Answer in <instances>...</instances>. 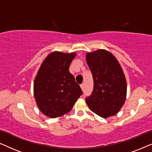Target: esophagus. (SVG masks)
<instances>
[{"label":"esophagus","mask_w":152,"mask_h":152,"mask_svg":"<svg viewBox=\"0 0 152 152\" xmlns=\"http://www.w3.org/2000/svg\"><path fill=\"white\" fill-rule=\"evenodd\" d=\"M80 87H81V88H82V90L83 91V90H84V84H80Z\"/></svg>","instance_id":"1"}]
</instances>
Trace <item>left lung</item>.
Wrapping results in <instances>:
<instances>
[{
	"label": "left lung",
	"mask_w": 152,
	"mask_h": 152,
	"mask_svg": "<svg viewBox=\"0 0 152 152\" xmlns=\"http://www.w3.org/2000/svg\"><path fill=\"white\" fill-rule=\"evenodd\" d=\"M86 60L94 80L92 95L86 99L87 105L102 118L115 115L125 102L127 88L119 61L104 49L87 53Z\"/></svg>",
	"instance_id": "obj_1"
}]
</instances>
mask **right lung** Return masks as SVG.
Masks as SVG:
<instances>
[{"mask_svg": "<svg viewBox=\"0 0 152 152\" xmlns=\"http://www.w3.org/2000/svg\"><path fill=\"white\" fill-rule=\"evenodd\" d=\"M77 53L54 51L39 68L34 81V95L39 109L45 115L59 118L72 109L82 94L69 67Z\"/></svg>", "mask_w": 152, "mask_h": 152, "instance_id": "1", "label": "right lung"}]
</instances>
